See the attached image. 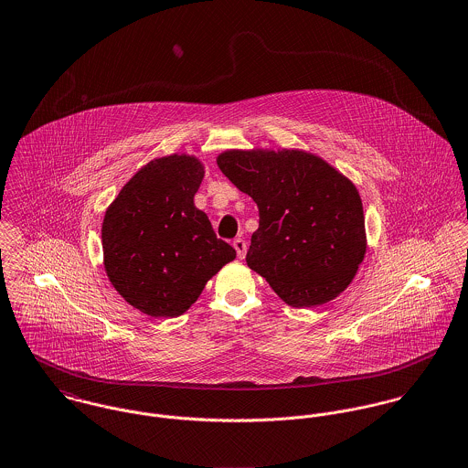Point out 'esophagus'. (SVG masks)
<instances>
[{
	"label": "esophagus",
	"instance_id": "obj_1",
	"mask_svg": "<svg viewBox=\"0 0 468 468\" xmlns=\"http://www.w3.org/2000/svg\"><path fill=\"white\" fill-rule=\"evenodd\" d=\"M233 248H235V251H237V257L242 260L246 257V251H248V246H246V240H242V239H235L233 240Z\"/></svg>",
	"mask_w": 468,
	"mask_h": 468
}]
</instances>
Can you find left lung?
Listing matches in <instances>:
<instances>
[{
    "mask_svg": "<svg viewBox=\"0 0 468 468\" xmlns=\"http://www.w3.org/2000/svg\"><path fill=\"white\" fill-rule=\"evenodd\" d=\"M222 174L259 207L246 261L291 307H317L354 280L366 253L361 196L324 159L298 149L224 151Z\"/></svg>",
    "mask_w": 468,
    "mask_h": 468,
    "instance_id": "left-lung-1",
    "label": "left lung"
}]
</instances>
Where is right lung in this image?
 Instances as JSON below:
<instances>
[{
    "mask_svg": "<svg viewBox=\"0 0 468 468\" xmlns=\"http://www.w3.org/2000/svg\"><path fill=\"white\" fill-rule=\"evenodd\" d=\"M205 177L196 156L172 154L142 166L109 205L102 222L104 267L118 294L153 317H176L207 282L235 260L194 196Z\"/></svg>",
    "mask_w": 468,
    "mask_h": 468,
    "instance_id": "add662e5",
    "label": "right lung"
}]
</instances>
